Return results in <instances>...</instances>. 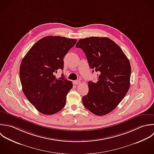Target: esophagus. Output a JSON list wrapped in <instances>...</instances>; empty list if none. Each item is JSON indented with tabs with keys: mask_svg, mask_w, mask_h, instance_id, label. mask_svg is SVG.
I'll return each instance as SVG.
<instances>
[{
	"mask_svg": "<svg viewBox=\"0 0 154 154\" xmlns=\"http://www.w3.org/2000/svg\"><path fill=\"white\" fill-rule=\"evenodd\" d=\"M80 83H81V82H80V80H74V81L73 82V84L75 85H79V84H80Z\"/></svg>",
	"mask_w": 154,
	"mask_h": 154,
	"instance_id": "34e87169",
	"label": "esophagus"
}]
</instances>
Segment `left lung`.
Masks as SVG:
<instances>
[{
	"mask_svg": "<svg viewBox=\"0 0 154 154\" xmlns=\"http://www.w3.org/2000/svg\"><path fill=\"white\" fill-rule=\"evenodd\" d=\"M85 53L89 66L98 72V80L88 82L84 106L92 113L103 116L113 111L130 86L131 65L121 47L106 37L80 39L76 44Z\"/></svg>",
	"mask_w": 154,
	"mask_h": 154,
	"instance_id": "left-lung-1",
	"label": "left lung"
}]
</instances>
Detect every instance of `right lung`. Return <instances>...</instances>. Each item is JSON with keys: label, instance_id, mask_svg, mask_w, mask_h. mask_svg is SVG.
I'll return each mask as SVG.
<instances>
[{"label": "right lung", "instance_id": "1", "mask_svg": "<svg viewBox=\"0 0 154 154\" xmlns=\"http://www.w3.org/2000/svg\"><path fill=\"white\" fill-rule=\"evenodd\" d=\"M77 42L75 39L48 36L38 41L23 57L20 66L23 92L40 113L51 115L65 106L72 88L71 81L55 74L63 69V57Z\"/></svg>", "mask_w": 154, "mask_h": 154}]
</instances>
